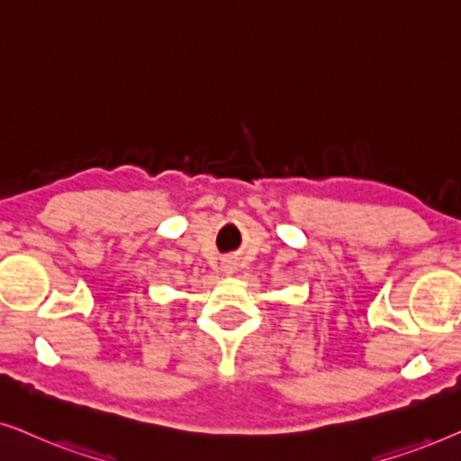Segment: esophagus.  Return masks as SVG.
<instances>
[{"label": "esophagus", "instance_id": "1", "mask_svg": "<svg viewBox=\"0 0 461 461\" xmlns=\"http://www.w3.org/2000/svg\"><path fill=\"white\" fill-rule=\"evenodd\" d=\"M222 268H224V273H229V275L232 273V270H235V267H232V262H224Z\"/></svg>", "mask_w": 461, "mask_h": 461}]
</instances>
